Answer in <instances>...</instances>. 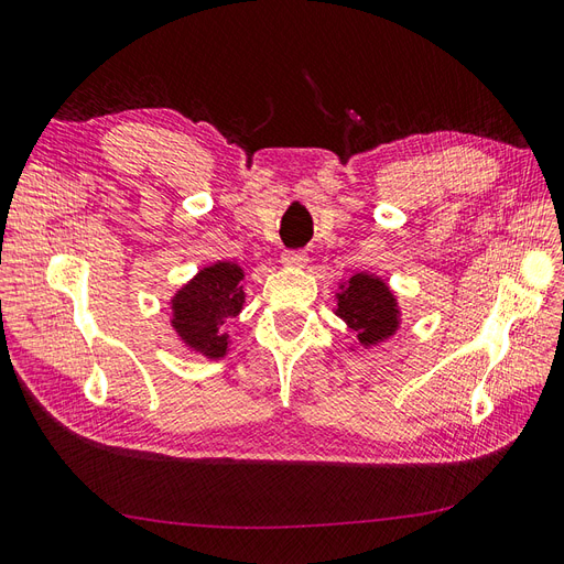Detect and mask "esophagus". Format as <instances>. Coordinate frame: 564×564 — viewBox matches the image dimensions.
Segmentation results:
<instances>
[{"mask_svg":"<svg viewBox=\"0 0 564 564\" xmlns=\"http://www.w3.org/2000/svg\"><path fill=\"white\" fill-rule=\"evenodd\" d=\"M305 253L303 251H296V249H286L284 253H282V263L286 265V268H303L305 265Z\"/></svg>","mask_w":564,"mask_h":564,"instance_id":"1","label":"esophagus"}]
</instances>
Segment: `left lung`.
Instances as JSON below:
<instances>
[{
	"label": "left lung",
	"mask_w": 564,
	"mask_h": 564,
	"mask_svg": "<svg viewBox=\"0 0 564 564\" xmlns=\"http://www.w3.org/2000/svg\"><path fill=\"white\" fill-rule=\"evenodd\" d=\"M340 289L344 292L336 296V315L357 332V340L362 346L379 344V340L395 334L400 311L395 296L390 294L381 278L357 272L346 286L340 284Z\"/></svg>",
	"instance_id": "8db88e82"
}]
</instances>
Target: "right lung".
<instances>
[{
  "label": "right lung",
  "instance_id": "obj_1",
  "mask_svg": "<svg viewBox=\"0 0 564 564\" xmlns=\"http://www.w3.org/2000/svg\"><path fill=\"white\" fill-rule=\"evenodd\" d=\"M245 278L237 263H214L197 272L172 301V324L185 346L218 360L228 350V334L220 332L228 317L240 315Z\"/></svg>",
  "mask_w": 564,
  "mask_h": 564
}]
</instances>
